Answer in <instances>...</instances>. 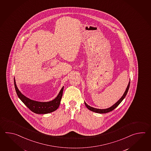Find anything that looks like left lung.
<instances>
[{"instance_id":"obj_1","label":"left lung","mask_w":151,"mask_h":151,"mask_svg":"<svg viewBox=\"0 0 151 151\" xmlns=\"http://www.w3.org/2000/svg\"><path fill=\"white\" fill-rule=\"evenodd\" d=\"M129 85H130V81L128 83V86H127L125 92L124 93V94L122 96V98L116 104H114L113 106L110 107L108 108V109H98L93 108L92 107L88 105L85 102V106H86V107L88 109L90 110V111H92V112H94L98 113H106L109 112L113 111V109H115L116 107L118 106L119 104L121 103V102L122 101L123 99L125 98L126 96L127 93L128 92V89H129Z\"/></svg>"}]
</instances>
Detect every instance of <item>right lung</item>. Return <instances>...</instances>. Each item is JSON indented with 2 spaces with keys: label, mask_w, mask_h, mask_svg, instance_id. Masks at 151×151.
<instances>
[{
  "label": "right lung",
  "mask_w": 151,
  "mask_h": 151,
  "mask_svg": "<svg viewBox=\"0 0 151 151\" xmlns=\"http://www.w3.org/2000/svg\"><path fill=\"white\" fill-rule=\"evenodd\" d=\"M14 84L17 96L26 106L33 112L37 114H47L55 111L60 105L61 98L63 96L64 86L62 87L58 96L55 99L48 102H40L30 99L23 95L17 86L16 80L14 78Z\"/></svg>",
  "instance_id": "add662e5"
}]
</instances>
